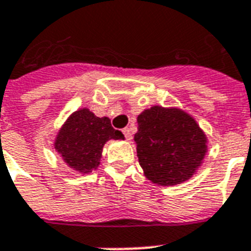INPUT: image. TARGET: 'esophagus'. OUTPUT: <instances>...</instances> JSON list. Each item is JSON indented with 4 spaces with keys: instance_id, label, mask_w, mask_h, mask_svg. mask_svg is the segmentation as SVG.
<instances>
[{
    "instance_id": "1",
    "label": "esophagus",
    "mask_w": 251,
    "mask_h": 251,
    "mask_svg": "<svg viewBox=\"0 0 251 251\" xmlns=\"http://www.w3.org/2000/svg\"><path fill=\"white\" fill-rule=\"evenodd\" d=\"M122 133H124V135H125V138L127 139V141H131V138H133V134H131V130H130L129 127H125V129L122 130Z\"/></svg>"
}]
</instances>
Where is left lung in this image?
Segmentation results:
<instances>
[{
  "instance_id": "left-lung-1",
  "label": "left lung",
  "mask_w": 251,
  "mask_h": 251,
  "mask_svg": "<svg viewBox=\"0 0 251 251\" xmlns=\"http://www.w3.org/2000/svg\"><path fill=\"white\" fill-rule=\"evenodd\" d=\"M134 139L146 177L164 186L190 178L207 149L204 134L190 116L161 106L138 116Z\"/></svg>"
}]
</instances>
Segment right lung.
Segmentation results:
<instances>
[{"label": "right lung", "mask_w": 251, "mask_h": 251, "mask_svg": "<svg viewBox=\"0 0 251 251\" xmlns=\"http://www.w3.org/2000/svg\"><path fill=\"white\" fill-rule=\"evenodd\" d=\"M109 139H124V134L112 127L109 118L80 109L62 126L54 147L69 165L80 173H90L99 165L102 146Z\"/></svg>", "instance_id": "right-lung-1"}]
</instances>
